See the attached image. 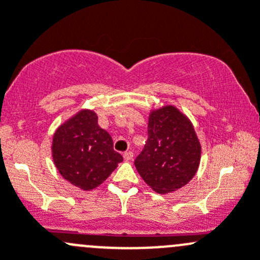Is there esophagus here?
Returning <instances> with one entry per match:
<instances>
[{
    "label": "esophagus",
    "mask_w": 260,
    "mask_h": 260,
    "mask_svg": "<svg viewBox=\"0 0 260 260\" xmlns=\"http://www.w3.org/2000/svg\"><path fill=\"white\" fill-rule=\"evenodd\" d=\"M123 157H124L125 161H131V159H133V152H132V151L124 152V154H123Z\"/></svg>",
    "instance_id": "1"
}]
</instances>
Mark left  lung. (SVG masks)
Returning a JSON list of instances; mask_svg holds the SVG:
<instances>
[{"label":"left lung","instance_id":"obj_1","mask_svg":"<svg viewBox=\"0 0 260 260\" xmlns=\"http://www.w3.org/2000/svg\"><path fill=\"white\" fill-rule=\"evenodd\" d=\"M201 146L190 120L175 107L152 112L148 140L136 158L137 171L156 192L176 191L199 169Z\"/></svg>","mask_w":260,"mask_h":260}]
</instances>
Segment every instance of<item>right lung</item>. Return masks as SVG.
Segmentation results:
<instances>
[{
    "instance_id": "add662e5",
    "label": "right lung",
    "mask_w": 260,
    "mask_h": 260,
    "mask_svg": "<svg viewBox=\"0 0 260 260\" xmlns=\"http://www.w3.org/2000/svg\"><path fill=\"white\" fill-rule=\"evenodd\" d=\"M52 158L61 176L83 190L101 185L123 161L91 111H81L55 132Z\"/></svg>"
}]
</instances>
